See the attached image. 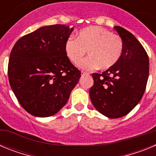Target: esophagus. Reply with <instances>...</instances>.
I'll use <instances>...</instances> for the list:
<instances>
[{"label": "esophagus", "instance_id": "esophagus-1", "mask_svg": "<svg viewBox=\"0 0 156 156\" xmlns=\"http://www.w3.org/2000/svg\"><path fill=\"white\" fill-rule=\"evenodd\" d=\"M88 73H86V72H83V71H81V75L83 76V75H88Z\"/></svg>", "mask_w": 156, "mask_h": 156}]
</instances>
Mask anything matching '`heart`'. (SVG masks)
<instances>
[{
    "label": "heart",
    "mask_w": 156,
    "mask_h": 156,
    "mask_svg": "<svg viewBox=\"0 0 156 156\" xmlns=\"http://www.w3.org/2000/svg\"><path fill=\"white\" fill-rule=\"evenodd\" d=\"M65 52L69 61L78 64L87 51L89 57L79 65L87 70L100 68L108 69L115 65L122 56L123 41L119 35L100 27L81 30L76 39L69 38L65 43Z\"/></svg>",
    "instance_id": "b5f03b06"
}]
</instances>
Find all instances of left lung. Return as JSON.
<instances>
[{
  "label": "left lung",
  "instance_id": "left-lung-1",
  "mask_svg": "<svg viewBox=\"0 0 156 156\" xmlns=\"http://www.w3.org/2000/svg\"><path fill=\"white\" fill-rule=\"evenodd\" d=\"M115 30L123 41L119 60L102 73H93L90 98L94 108L111 119L124 116L140 101L149 74V59L131 33L121 27Z\"/></svg>",
  "mask_w": 156,
  "mask_h": 156
}]
</instances>
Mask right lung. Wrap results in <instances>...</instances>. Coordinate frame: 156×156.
<instances>
[{"label": "right lung", "mask_w": 156, "mask_h": 156, "mask_svg": "<svg viewBox=\"0 0 156 156\" xmlns=\"http://www.w3.org/2000/svg\"><path fill=\"white\" fill-rule=\"evenodd\" d=\"M73 30L60 24L41 27L21 37L11 51L10 86L22 107L34 116L57 113L80 78L64 49Z\"/></svg>", "instance_id": "1"}]
</instances>
